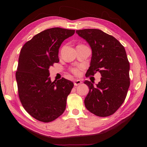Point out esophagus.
<instances>
[{"label":"esophagus","mask_w":147,"mask_h":147,"mask_svg":"<svg viewBox=\"0 0 147 147\" xmlns=\"http://www.w3.org/2000/svg\"><path fill=\"white\" fill-rule=\"evenodd\" d=\"M74 83L75 86H78V85H79V84H80L82 82V81L80 80H76L74 81Z\"/></svg>","instance_id":"esophagus-1"}]
</instances>
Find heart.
Masks as SVG:
<instances>
[{"label": "heart", "mask_w": 147, "mask_h": 147, "mask_svg": "<svg viewBox=\"0 0 147 147\" xmlns=\"http://www.w3.org/2000/svg\"><path fill=\"white\" fill-rule=\"evenodd\" d=\"M72 72L74 74H75V75H78L80 74V69H77V68H74L72 69Z\"/></svg>", "instance_id": "heart-1"}]
</instances>
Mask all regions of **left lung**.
<instances>
[{"mask_svg": "<svg viewBox=\"0 0 147 147\" xmlns=\"http://www.w3.org/2000/svg\"><path fill=\"white\" fill-rule=\"evenodd\" d=\"M76 33L85 40L92 50L86 75L99 72L102 77L96 86L94 82L84 81L90 88L84 105L97 116H110L124 102L130 85V66L125 49L117 39L99 29L77 30Z\"/></svg>", "mask_w": 147, "mask_h": 147, "instance_id": "8db88e82", "label": "left lung"}]
</instances>
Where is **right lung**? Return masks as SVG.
Returning <instances> with one entry per match:
<instances>
[{
    "mask_svg": "<svg viewBox=\"0 0 147 147\" xmlns=\"http://www.w3.org/2000/svg\"><path fill=\"white\" fill-rule=\"evenodd\" d=\"M74 33L60 28L46 29L21 49L16 72L18 94L26 112L38 121H52L65 109L74 83L64 78L52 82L49 68L59 61L61 45Z\"/></svg>",
    "mask_w": 147,
    "mask_h": 147,
    "instance_id": "right-lung-1",
    "label": "right lung"
}]
</instances>
